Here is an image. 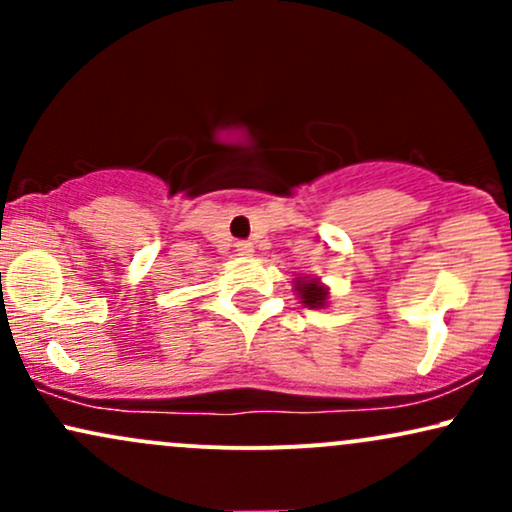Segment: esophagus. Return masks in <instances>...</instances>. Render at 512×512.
<instances>
[{
    "label": "esophagus",
    "mask_w": 512,
    "mask_h": 512,
    "mask_svg": "<svg viewBox=\"0 0 512 512\" xmlns=\"http://www.w3.org/2000/svg\"><path fill=\"white\" fill-rule=\"evenodd\" d=\"M236 252L238 255H252V243H248V240H238Z\"/></svg>",
    "instance_id": "obj_1"
}]
</instances>
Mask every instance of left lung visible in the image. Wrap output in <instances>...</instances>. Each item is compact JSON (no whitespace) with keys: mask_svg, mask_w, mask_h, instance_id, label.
<instances>
[{"mask_svg":"<svg viewBox=\"0 0 512 512\" xmlns=\"http://www.w3.org/2000/svg\"><path fill=\"white\" fill-rule=\"evenodd\" d=\"M298 293H301V301L310 308H320L327 301L325 286H320L317 281H298Z\"/></svg>","mask_w":512,"mask_h":512,"instance_id":"obj_1","label":"left lung"}]
</instances>
